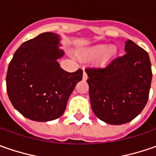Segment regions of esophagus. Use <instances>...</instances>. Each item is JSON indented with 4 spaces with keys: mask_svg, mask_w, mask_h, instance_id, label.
<instances>
[{
    "mask_svg": "<svg viewBox=\"0 0 156 156\" xmlns=\"http://www.w3.org/2000/svg\"><path fill=\"white\" fill-rule=\"evenodd\" d=\"M82 78H83V80H87V75L85 71H83V75H82Z\"/></svg>",
    "mask_w": 156,
    "mask_h": 156,
    "instance_id": "esophagus-1",
    "label": "esophagus"
}]
</instances>
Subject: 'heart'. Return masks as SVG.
<instances>
[{"label": "heart", "instance_id": "b5f03b06", "mask_svg": "<svg viewBox=\"0 0 156 156\" xmlns=\"http://www.w3.org/2000/svg\"><path fill=\"white\" fill-rule=\"evenodd\" d=\"M117 53L116 48L115 46L97 45L90 48L83 54V55L89 59H96L101 56L104 62H108L112 57H114Z\"/></svg>", "mask_w": 156, "mask_h": 156}]
</instances>
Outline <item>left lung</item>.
Wrapping results in <instances>:
<instances>
[{"instance_id":"obj_1","label":"left lung","mask_w":156,"mask_h":156,"mask_svg":"<svg viewBox=\"0 0 156 156\" xmlns=\"http://www.w3.org/2000/svg\"><path fill=\"white\" fill-rule=\"evenodd\" d=\"M126 54L103 68H87L89 96L100 120L121 125L135 119L147 104L152 81L148 54L131 40Z\"/></svg>"}]
</instances>
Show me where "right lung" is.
Returning a JSON list of instances; mask_svg holds the SVG:
<instances>
[{
    "instance_id": "right-lung-1",
    "label": "right lung",
    "mask_w": 156,
    "mask_h": 156,
    "mask_svg": "<svg viewBox=\"0 0 156 156\" xmlns=\"http://www.w3.org/2000/svg\"><path fill=\"white\" fill-rule=\"evenodd\" d=\"M60 36L46 32L23 42L9 62L6 82L11 103L23 116L48 122L62 116L83 71L63 70Z\"/></svg>"
}]
</instances>
